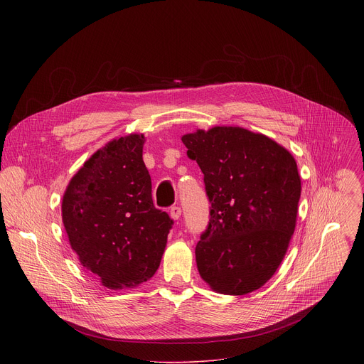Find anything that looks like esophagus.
I'll list each match as a JSON object with an SVG mask.
<instances>
[{
	"label": "esophagus",
	"instance_id": "obj_1",
	"mask_svg": "<svg viewBox=\"0 0 364 364\" xmlns=\"http://www.w3.org/2000/svg\"><path fill=\"white\" fill-rule=\"evenodd\" d=\"M170 216H171V219H173V220H178V219L181 218V207H178V205L171 207Z\"/></svg>",
	"mask_w": 364,
	"mask_h": 364
}]
</instances>
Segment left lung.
Returning a JSON list of instances; mask_svg holds the SVG:
<instances>
[{
    "instance_id": "obj_1",
    "label": "left lung",
    "mask_w": 364,
    "mask_h": 364,
    "mask_svg": "<svg viewBox=\"0 0 364 364\" xmlns=\"http://www.w3.org/2000/svg\"><path fill=\"white\" fill-rule=\"evenodd\" d=\"M181 141L212 203L196 246L198 274L219 294L253 292L282 264L296 226V161L272 138L242 127L196 129Z\"/></svg>"
}]
</instances>
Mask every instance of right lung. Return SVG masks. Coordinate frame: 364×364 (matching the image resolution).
<instances>
[{"label":"right lung","mask_w":364,"mask_h":364,"mask_svg":"<svg viewBox=\"0 0 364 364\" xmlns=\"http://www.w3.org/2000/svg\"><path fill=\"white\" fill-rule=\"evenodd\" d=\"M144 134L107 142L70 178L62 220L80 265L109 289L135 288L157 272L173 220L155 209L142 160Z\"/></svg>","instance_id":"add662e5"}]
</instances>
